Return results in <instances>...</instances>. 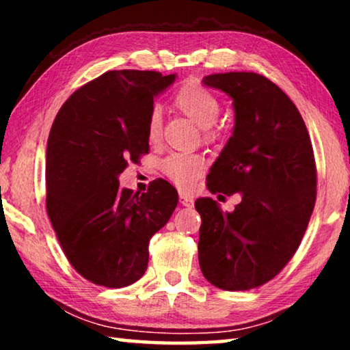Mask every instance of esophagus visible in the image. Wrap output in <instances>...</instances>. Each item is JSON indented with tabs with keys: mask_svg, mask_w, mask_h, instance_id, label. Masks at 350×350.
<instances>
[{
	"mask_svg": "<svg viewBox=\"0 0 350 350\" xmlns=\"http://www.w3.org/2000/svg\"><path fill=\"white\" fill-rule=\"evenodd\" d=\"M179 199H180V204L183 206H193V198L188 196L185 193H180L179 194Z\"/></svg>",
	"mask_w": 350,
	"mask_h": 350,
	"instance_id": "34e87169",
	"label": "esophagus"
}]
</instances>
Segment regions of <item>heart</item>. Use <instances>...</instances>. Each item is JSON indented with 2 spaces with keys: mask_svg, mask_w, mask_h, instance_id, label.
Segmentation results:
<instances>
[{
  "mask_svg": "<svg viewBox=\"0 0 350 350\" xmlns=\"http://www.w3.org/2000/svg\"><path fill=\"white\" fill-rule=\"evenodd\" d=\"M174 106L189 120L200 128L205 142H216L221 131L216 126V118L221 111L217 97L198 81H187L174 97ZM146 135L151 144H157L162 137V116L157 109H152L148 118ZM205 161L198 154L174 152L162 162V171L177 187L191 188L198 177L202 174Z\"/></svg>",
  "mask_w": 350,
  "mask_h": 350,
  "instance_id": "1",
  "label": "heart"
}]
</instances>
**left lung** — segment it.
<instances>
[{
  "mask_svg": "<svg viewBox=\"0 0 350 350\" xmlns=\"http://www.w3.org/2000/svg\"><path fill=\"white\" fill-rule=\"evenodd\" d=\"M233 100V135L206 176L210 193H239L233 211L196 200L202 217L199 265L206 281L238 292L262 286L286 267L317 199V168L299 111L273 81L254 72L204 77Z\"/></svg>",
  "mask_w": 350,
  "mask_h": 350,
  "instance_id": "left-lung-1",
  "label": "left lung"
}]
</instances>
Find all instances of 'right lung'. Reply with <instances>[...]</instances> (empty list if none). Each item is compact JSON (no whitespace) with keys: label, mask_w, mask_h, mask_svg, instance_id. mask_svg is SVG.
I'll list each match as a JSON object with an SVG mask.
<instances>
[{"label":"right lung","mask_w":350,"mask_h":350,"mask_svg":"<svg viewBox=\"0 0 350 350\" xmlns=\"http://www.w3.org/2000/svg\"><path fill=\"white\" fill-rule=\"evenodd\" d=\"M176 80L154 70H109L70 96L46 150V210L64 254L97 286L144 276L148 244L173 215L177 191L154 180L146 193L118 187L129 161L150 151L154 97Z\"/></svg>","instance_id":"obj_1"}]
</instances>
